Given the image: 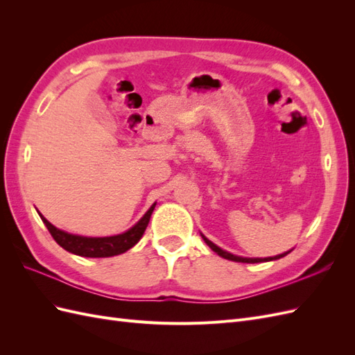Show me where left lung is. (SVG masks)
I'll return each instance as SVG.
<instances>
[{
  "instance_id": "1",
  "label": "left lung",
  "mask_w": 355,
  "mask_h": 355,
  "mask_svg": "<svg viewBox=\"0 0 355 355\" xmlns=\"http://www.w3.org/2000/svg\"><path fill=\"white\" fill-rule=\"evenodd\" d=\"M201 237H202V240L206 241V244L210 247V249L214 252V253H218L219 256H222L223 259H228V261H234V262H243V263H257V262H270V261H277V259H280V257H283V256H286L287 253H290V250L288 252H286V253H282V254H278V256H274V257H241V256H235V254H231V253H228V252H225V250H222L220 247H218L216 244L214 243H211L210 240H207L206 237H204V235L201 234Z\"/></svg>"
}]
</instances>
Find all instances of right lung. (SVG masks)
<instances>
[{"label": "right lung", "mask_w": 355, "mask_h": 355, "mask_svg": "<svg viewBox=\"0 0 355 355\" xmlns=\"http://www.w3.org/2000/svg\"><path fill=\"white\" fill-rule=\"evenodd\" d=\"M154 209L155 202L149 207V210L144 214V218L139 220L135 227H132L123 234L112 235V237H83V235L68 234L56 227H53L42 214H40V216L42 222L46 223L51 237L55 239V241L67 252L84 257H111L132 249V247L142 239Z\"/></svg>", "instance_id": "obj_1"}]
</instances>
